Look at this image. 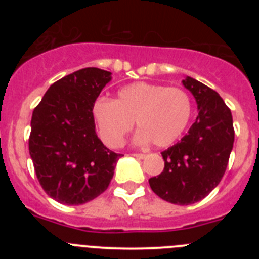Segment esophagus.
Instances as JSON below:
<instances>
[{"label":"esophagus","mask_w":259,"mask_h":259,"mask_svg":"<svg viewBox=\"0 0 259 259\" xmlns=\"http://www.w3.org/2000/svg\"><path fill=\"white\" fill-rule=\"evenodd\" d=\"M132 155H134L135 158H137V159H144V158H145V154H143V153H135V154Z\"/></svg>","instance_id":"obj_1"}]
</instances>
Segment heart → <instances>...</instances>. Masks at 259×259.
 <instances>
[{
	"label": "heart",
	"instance_id": "1",
	"mask_svg": "<svg viewBox=\"0 0 259 259\" xmlns=\"http://www.w3.org/2000/svg\"><path fill=\"white\" fill-rule=\"evenodd\" d=\"M192 109L191 96L183 88L139 81L119 89L114 101L96 100L92 114L98 135L110 148L122 146L134 128V120L140 128L137 143L152 141L158 148H166L183 136Z\"/></svg>",
	"mask_w": 259,
	"mask_h": 259
}]
</instances>
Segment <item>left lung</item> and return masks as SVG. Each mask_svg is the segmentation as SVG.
<instances>
[{"label": "left lung", "mask_w": 259, "mask_h": 259, "mask_svg": "<svg viewBox=\"0 0 259 259\" xmlns=\"http://www.w3.org/2000/svg\"><path fill=\"white\" fill-rule=\"evenodd\" d=\"M183 85L196 98L198 115L182 141L161 153L164 168L149 184L162 200L191 205L206 197L223 178L235 131L231 110L218 93L189 76Z\"/></svg>", "instance_id": "1"}]
</instances>
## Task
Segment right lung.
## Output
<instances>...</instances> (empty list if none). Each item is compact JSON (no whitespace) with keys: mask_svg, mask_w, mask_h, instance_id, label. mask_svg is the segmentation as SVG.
Instances as JSON below:
<instances>
[{"mask_svg":"<svg viewBox=\"0 0 259 259\" xmlns=\"http://www.w3.org/2000/svg\"><path fill=\"white\" fill-rule=\"evenodd\" d=\"M111 72L81 68L50 85L31 119L28 146L47 194L63 205H81L104 193L122 154L96 134L92 107Z\"/></svg>","mask_w":259,"mask_h":259,"instance_id":"obj_1","label":"right lung"}]
</instances>
